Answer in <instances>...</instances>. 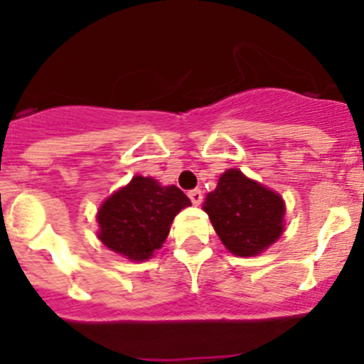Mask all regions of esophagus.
<instances>
[{"label":"esophagus","mask_w":364,"mask_h":364,"mask_svg":"<svg viewBox=\"0 0 364 364\" xmlns=\"http://www.w3.org/2000/svg\"><path fill=\"white\" fill-rule=\"evenodd\" d=\"M188 197L191 198L193 205H200L202 204V198H204V197H202L200 189H193V191H189Z\"/></svg>","instance_id":"1"}]
</instances>
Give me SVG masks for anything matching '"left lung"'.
Here are the masks:
<instances>
[{"label": "left lung", "instance_id": "obj_1", "mask_svg": "<svg viewBox=\"0 0 364 364\" xmlns=\"http://www.w3.org/2000/svg\"><path fill=\"white\" fill-rule=\"evenodd\" d=\"M204 211L222 244L237 257L259 255L284 231L281 195L239 169H228L218 178L217 189L205 197Z\"/></svg>", "mask_w": 364, "mask_h": 364}]
</instances>
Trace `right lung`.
<instances>
[{
	"label": "right lung",
	"instance_id": "add662e5",
	"mask_svg": "<svg viewBox=\"0 0 364 364\" xmlns=\"http://www.w3.org/2000/svg\"><path fill=\"white\" fill-rule=\"evenodd\" d=\"M188 205L191 202L176 186L136 175L100 205L98 239L127 259L147 260L162 247L173 218Z\"/></svg>",
	"mask_w": 364,
	"mask_h": 364
}]
</instances>
